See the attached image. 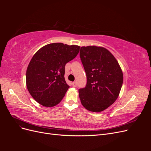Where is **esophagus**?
I'll return each mask as SVG.
<instances>
[{"label":"esophagus","mask_w":151,"mask_h":151,"mask_svg":"<svg viewBox=\"0 0 151 151\" xmlns=\"http://www.w3.org/2000/svg\"><path fill=\"white\" fill-rule=\"evenodd\" d=\"M72 84V86H73V87H74V88H75V87H76V86H77V83H76V81L73 82Z\"/></svg>","instance_id":"1"}]
</instances>
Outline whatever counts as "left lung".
Segmentation results:
<instances>
[{
	"label": "left lung",
	"instance_id": "8db88e82",
	"mask_svg": "<svg viewBox=\"0 0 151 151\" xmlns=\"http://www.w3.org/2000/svg\"><path fill=\"white\" fill-rule=\"evenodd\" d=\"M80 58L87 77L86 87L79 89L81 102L90 111H102L119 96L122 70L115 57L103 47H82Z\"/></svg>",
	"mask_w": 151,
	"mask_h": 151
}]
</instances>
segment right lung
<instances>
[{
  "label": "right lung",
  "mask_w": 151,
  "mask_h": 151,
  "mask_svg": "<svg viewBox=\"0 0 151 151\" xmlns=\"http://www.w3.org/2000/svg\"><path fill=\"white\" fill-rule=\"evenodd\" d=\"M80 47L62 43L48 44L36 52L27 68L26 86L35 101L47 107L60 103L69 86L65 66L79 53Z\"/></svg>",
  "instance_id": "add662e5"
}]
</instances>
